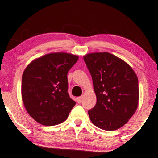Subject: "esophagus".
Listing matches in <instances>:
<instances>
[{
    "label": "esophagus",
    "instance_id": "obj_1",
    "mask_svg": "<svg viewBox=\"0 0 158 158\" xmlns=\"http://www.w3.org/2000/svg\"><path fill=\"white\" fill-rule=\"evenodd\" d=\"M81 100H82V97H79L77 98V101L78 103H80L81 102Z\"/></svg>",
    "mask_w": 158,
    "mask_h": 158
}]
</instances>
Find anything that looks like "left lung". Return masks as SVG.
Wrapping results in <instances>:
<instances>
[{"label":"left lung","mask_w":158,"mask_h":158,"mask_svg":"<svg viewBox=\"0 0 158 158\" xmlns=\"http://www.w3.org/2000/svg\"><path fill=\"white\" fill-rule=\"evenodd\" d=\"M93 79L97 103L88 110L98 128L114 131L124 126L137 110L139 86L137 75L127 63L109 52L84 56Z\"/></svg>","instance_id":"8db88e82"}]
</instances>
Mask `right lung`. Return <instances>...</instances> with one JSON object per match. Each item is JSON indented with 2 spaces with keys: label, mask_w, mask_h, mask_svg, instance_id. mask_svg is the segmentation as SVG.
I'll return each instance as SVG.
<instances>
[{
  "label": "right lung",
  "mask_w": 158,
  "mask_h": 158,
  "mask_svg": "<svg viewBox=\"0 0 158 158\" xmlns=\"http://www.w3.org/2000/svg\"><path fill=\"white\" fill-rule=\"evenodd\" d=\"M78 59L64 52L50 53L25 69L21 80L23 102L28 114L40 124H60L76 105L68 92V73Z\"/></svg>",
  "instance_id": "obj_1"
}]
</instances>
